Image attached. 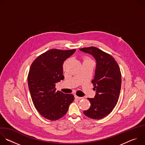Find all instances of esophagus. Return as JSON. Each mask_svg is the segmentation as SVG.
<instances>
[{"instance_id":"obj_1","label":"esophagus","mask_w":145,"mask_h":145,"mask_svg":"<svg viewBox=\"0 0 145 145\" xmlns=\"http://www.w3.org/2000/svg\"><path fill=\"white\" fill-rule=\"evenodd\" d=\"M74 97H75V99H78V100H81V99H83L82 97H78V96H77V95H75V96H74Z\"/></svg>"}]
</instances>
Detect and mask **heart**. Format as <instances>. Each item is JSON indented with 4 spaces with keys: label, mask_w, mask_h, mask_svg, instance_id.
<instances>
[{
    "label": "heart",
    "mask_w": 145,
    "mask_h": 145,
    "mask_svg": "<svg viewBox=\"0 0 145 145\" xmlns=\"http://www.w3.org/2000/svg\"><path fill=\"white\" fill-rule=\"evenodd\" d=\"M87 60H91V59H88L87 58H84V61H87ZM67 63V61H65L64 63V64H63V69H64V70H65Z\"/></svg>",
    "instance_id": "obj_1"
}]
</instances>
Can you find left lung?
I'll return each mask as SVG.
<instances>
[{
	"label": "left lung",
	"instance_id": "1",
	"mask_svg": "<svg viewBox=\"0 0 145 145\" xmlns=\"http://www.w3.org/2000/svg\"><path fill=\"white\" fill-rule=\"evenodd\" d=\"M80 50L92 54L96 61L95 74L92 81L96 95L94 98L88 99L91 106L83 112L91 119H101L109 115L118 103L121 84L120 68L111 55L96 47Z\"/></svg>",
	"mask_w": 145,
	"mask_h": 145
}]
</instances>
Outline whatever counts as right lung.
I'll use <instances>...</instances> for the list:
<instances>
[{"instance_id": "right-lung-1", "label": "right lung", "mask_w": 145, "mask_h": 145, "mask_svg": "<svg viewBox=\"0 0 145 145\" xmlns=\"http://www.w3.org/2000/svg\"><path fill=\"white\" fill-rule=\"evenodd\" d=\"M76 49H52L37 57L28 74V85L35 108L44 118L56 120L63 117L74 100L72 94L56 91V82L64 78V61Z\"/></svg>"}]
</instances>
